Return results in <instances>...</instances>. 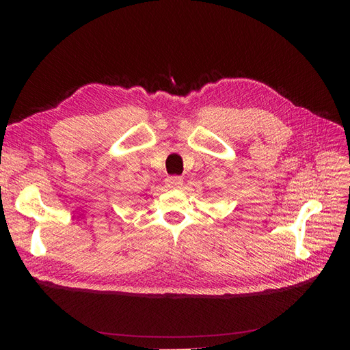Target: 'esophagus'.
<instances>
[{
	"label": "esophagus",
	"instance_id": "34e87169",
	"mask_svg": "<svg viewBox=\"0 0 350 350\" xmlns=\"http://www.w3.org/2000/svg\"><path fill=\"white\" fill-rule=\"evenodd\" d=\"M166 185L169 187V188H179L183 185V178L181 176H176V175H174V176H167L166 178Z\"/></svg>",
	"mask_w": 350,
	"mask_h": 350
}]
</instances>
